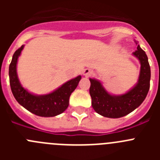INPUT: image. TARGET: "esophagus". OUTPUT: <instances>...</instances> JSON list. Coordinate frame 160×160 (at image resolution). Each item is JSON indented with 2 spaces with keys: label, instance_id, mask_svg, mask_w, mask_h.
<instances>
[{
  "label": "esophagus",
  "instance_id": "esophagus-1",
  "mask_svg": "<svg viewBox=\"0 0 160 160\" xmlns=\"http://www.w3.org/2000/svg\"><path fill=\"white\" fill-rule=\"evenodd\" d=\"M83 75L86 76V77H90V76H92L93 74V70H90V69H85L82 72Z\"/></svg>",
  "mask_w": 160,
  "mask_h": 160
}]
</instances>
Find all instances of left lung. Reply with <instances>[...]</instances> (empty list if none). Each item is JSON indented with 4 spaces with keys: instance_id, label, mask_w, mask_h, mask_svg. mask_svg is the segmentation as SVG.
Wrapping results in <instances>:
<instances>
[{
    "instance_id": "1",
    "label": "left lung",
    "mask_w": 160,
    "mask_h": 160,
    "mask_svg": "<svg viewBox=\"0 0 160 160\" xmlns=\"http://www.w3.org/2000/svg\"><path fill=\"white\" fill-rule=\"evenodd\" d=\"M135 42L137 50L133 54L139 60L141 68L138 83L134 88L122 95H111L100 82L90 78L91 105L94 111L102 116L111 118L125 116L139 107L147 97L150 89L151 68L146 53L138 45V42Z\"/></svg>"
}]
</instances>
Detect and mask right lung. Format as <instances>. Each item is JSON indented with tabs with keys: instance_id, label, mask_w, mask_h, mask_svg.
Returning <instances> with one entry per match:
<instances>
[{
	"instance_id": "right-lung-1",
	"label": "right lung",
	"mask_w": 160,
	"mask_h": 160,
	"mask_svg": "<svg viewBox=\"0 0 160 160\" xmlns=\"http://www.w3.org/2000/svg\"><path fill=\"white\" fill-rule=\"evenodd\" d=\"M22 46L17 49L9 65L8 75L11 90L14 98L19 104L32 114L42 117H53L62 114L69 106L70 96L78 87L81 76L71 79L50 94L34 95L22 87L17 74V63L18 57L23 49Z\"/></svg>"
}]
</instances>
